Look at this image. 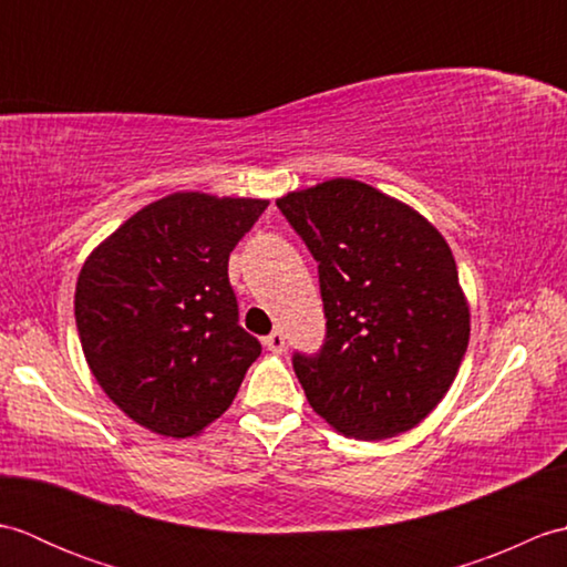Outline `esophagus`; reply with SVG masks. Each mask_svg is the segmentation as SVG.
Masks as SVG:
<instances>
[{
    "label": "esophagus",
    "instance_id": "1",
    "mask_svg": "<svg viewBox=\"0 0 567 567\" xmlns=\"http://www.w3.org/2000/svg\"><path fill=\"white\" fill-rule=\"evenodd\" d=\"M262 346L268 348V351H272V353H282L285 351V336H282V331H272L270 336H265Z\"/></svg>",
    "mask_w": 567,
    "mask_h": 567
}]
</instances>
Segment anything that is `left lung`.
I'll return each instance as SVG.
<instances>
[{
  "mask_svg": "<svg viewBox=\"0 0 567 567\" xmlns=\"http://www.w3.org/2000/svg\"><path fill=\"white\" fill-rule=\"evenodd\" d=\"M319 262L327 336L292 368L311 409L343 436L414 429L453 384L470 311L443 236L412 207L358 179L277 199Z\"/></svg>",
  "mask_w": 567,
  "mask_h": 567,
  "instance_id": "obj_1",
  "label": "left lung"
}]
</instances>
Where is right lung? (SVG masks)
I'll return each instance as SVG.
<instances>
[{
    "label": "right lung",
    "mask_w": 567,
    "mask_h": 567,
    "mask_svg": "<svg viewBox=\"0 0 567 567\" xmlns=\"http://www.w3.org/2000/svg\"><path fill=\"white\" fill-rule=\"evenodd\" d=\"M265 199L175 192L148 204L84 260L75 321L106 396L161 436L219 419L260 355L238 323L228 256Z\"/></svg>",
    "instance_id": "right-lung-1"
}]
</instances>
